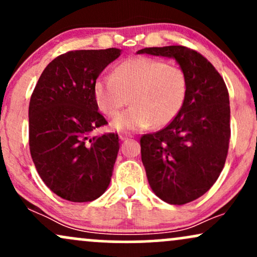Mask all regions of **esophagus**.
<instances>
[{
  "instance_id": "obj_1",
  "label": "esophagus",
  "mask_w": 257,
  "mask_h": 257,
  "mask_svg": "<svg viewBox=\"0 0 257 257\" xmlns=\"http://www.w3.org/2000/svg\"><path fill=\"white\" fill-rule=\"evenodd\" d=\"M128 138H129V135H126V134H120V135H119V139H120V140H122V141L126 140V139H128Z\"/></svg>"
}]
</instances>
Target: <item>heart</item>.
Wrapping results in <instances>:
<instances>
[{
  "label": "heart",
  "mask_w": 257,
  "mask_h": 257,
  "mask_svg": "<svg viewBox=\"0 0 257 257\" xmlns=\"http://www.w3.org/2000/svg\"><path fill=\"white\" fill-rule=\"evenodd\" d=\"M188 91L185 71L146 57L126 59L112 75L95 81L94 100L107 117L118 113L131 100L133 107L118 114L111 126L117 132H138L169 124L181 111Z\"/></svg>",
  "instance_id": "1"
}]
</instances>
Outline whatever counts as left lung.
Here are the masks:
<instances>
[{
    "label": "left lung",
    "instance_id": "8db88e82",
    "mask_svg": "<svg viewBox=\"0 0 257 257\" xmlns=\"http://www.w3.org/2000/svg\"><path fill=\"white\" fill-rule=\"evenodd\" d=\"M138 54L174 59L188 79L181 111L166 128L141 138V161L153 193L182 205L215 184L228 151L229 96L216 69L182 46L144 48Z\"/></svg>",
    "mask_w": 257,
    "mask_h": 257
}]
</instances>
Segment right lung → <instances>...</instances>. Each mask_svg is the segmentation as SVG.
<instances>
[{
	"label": "right lung",
	"mask_w": 257,
	"mask_h": 257,
	"mask_svg": "<svg viewBox=\"0 0 257 257\" xmlns=\"http://www.w3.org/2000/svg\"><path fill=\"white\" fill-rule=\"evenodd\" d=\"M117 48L72 51L47 65L29 105V145L43 182L75 203L99 198L110 185L119 150L118 135L93 137L105 125L93 87L116 60Z\"/></svg>",
	"instance_id": "1"
}]
</instances>
